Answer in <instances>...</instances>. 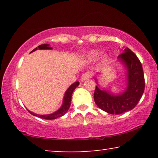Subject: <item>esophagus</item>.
I'll use <instances>...</instances> for the list:
<instances>
[{
  "instance_id": "1",
  "label": "esophagus",
  "mask_w": 158,
  "mask_h": 158,
  "mask_svg": "<svg viewBox=\"0 0 158 158\" xmlns=\"http://www.w3.org/2000/svg\"><path fill=\"white\" fill-rule=\"evenodd\" d=\"M90 73L89 72H86L85 73H83V75H82V76L81 77V81H86V80H88V78H90Z\"/></svg>"
}]
</instances>
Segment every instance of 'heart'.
I'll list each match as a JSON object with an SVG mask.
<instances>
[{
  "mask_svg": "<svg viewBox=\"0 0 158 158\" xmlns=\"http://www.w3.org/2000/svg\"><path fill=\"white\" fill-rule=\"evenodd\" d=\"M98 55V52L97 50H93L91 52H90L89 53H88V57L89 58V59H94L95 57H97V55Z\"/></svg>",
  "mask_w": 158,
  "mask_h": 158,
  "instance_id": "heart-1",
  "label": "heart"
}]
</instances>
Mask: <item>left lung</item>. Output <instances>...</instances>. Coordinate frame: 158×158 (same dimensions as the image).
Segmentation results:
<instances>
[{
  "label": "left lung",
  "mask_w": 158,
  "mask_h": 158,
  "mask_svg": "<svg viewBox=\"0 0 158 158\" xmlns=\"http://www.w3.org/2000/svg\"><path fill=\"white\" fill-rule=\"evenodd\" d=\"M127 70V88L119 95L110 94L96 86L94 101L98 108L111 114H120L133 109L144 90V77L141 62L129 48L118 56Z\"/></svg>",
  "instance_id": "1"
}]
</instances>
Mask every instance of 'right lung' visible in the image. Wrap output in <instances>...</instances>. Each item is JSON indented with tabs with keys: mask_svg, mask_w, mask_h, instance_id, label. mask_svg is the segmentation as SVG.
<instances>
[{
	"mask_svg": "<svg viewBox=\"0 0 158 158\" xmlns=\"http://www.w3.org/2000/svg\"><path fill=\"white\" fill-rule=\"evenodd\" d=\"M49 44H41L40 46H38L37 47H36L35 49H34L31 52H32L36 50V49H51L52 47H49ZM79 85V82H75L71 85L67 91L64 94V99H63V103H62V106L60 107V109H58L57 111L54 112L52 114H47V115H40V114H34L33 112L30 111L28 110V111L29 112L30 114H32L33 116H37V117L44 118V119H49V120H52V119H55L58 117H60V116H63L64 114H65L67 113V111H68L69 108H70V106L71 104V98H72V94L73 93V90L75 89V88L77 87Z\"/></svg>",
	"mask_w": 158,
	"mask_h": 158,
	"instance_id": "right-lung-1",
	"label": "right lung"
}]
</instances>
